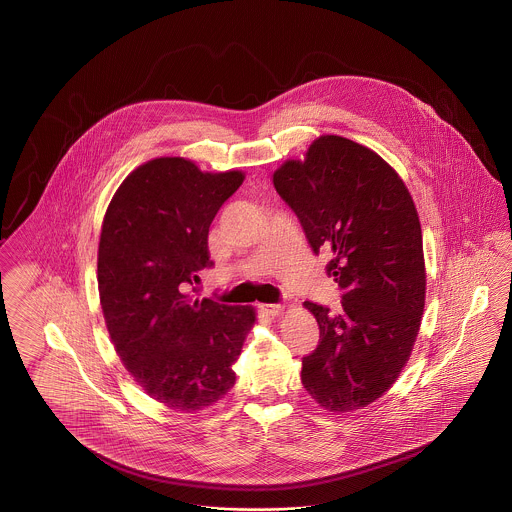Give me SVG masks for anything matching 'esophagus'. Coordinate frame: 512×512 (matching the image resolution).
Returning <instances> with one entry per match:
<instances>
[{"instance_id": "34e87169", "label": "esophagus", "mask_w": 512, "mask_h": 512, "mask_svg": "<svg viewBox=\"0 0 512 512\" xmlns=\"http://www.w3.org/2000/svg\"><path fill=\"white\" fill-rule=\"evenodd\" d=\"M259 308L268 316H278V314H282L284 305H280V303H276V305H259Z\"/></svg>"}]
</instances>
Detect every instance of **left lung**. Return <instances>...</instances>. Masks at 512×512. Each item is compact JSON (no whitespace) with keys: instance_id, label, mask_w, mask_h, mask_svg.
I'll use <instances>...</instances> for the list:
<instances>
[{"instance_id":"8db88e82","label":"left lung","mask_w":512,"mask_h":512,"mask_svg":"<svg viewBox=\"0 0 512 512\" xmlns=\"http://www.w3.org/2000/svg\"><path fill=\"white\" fill-rule=\"evenodd\" d=\"M272 183L312 251H328V274L343 289L337 314L303 303L320 328L303 387L333 413L366 408L408 364L425 310L423 234L408 186L377 152L339 135L318 137Z\"/></svg>"}]
</instances>
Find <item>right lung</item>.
Instances as JSON below:
<instances>
[{"instance_id":"add662e5","label":"right lung","mask_w":512,"mask_h":512,"mask_svg":"<svg viewBox=\"0 0 512 512\" xmlns=\"http://www.w3.org/2000/svg\"><path fill=\"white\" fill-rule=\"evenodd\" d=\"M244 179L238 169L156 158L123 179L104 213L97 280L106 329L135 383L167 408H209L236 383L232 366L257 312L194 299L188 287L213 265L209 226Z\"/></svg>"}]
</instances>
